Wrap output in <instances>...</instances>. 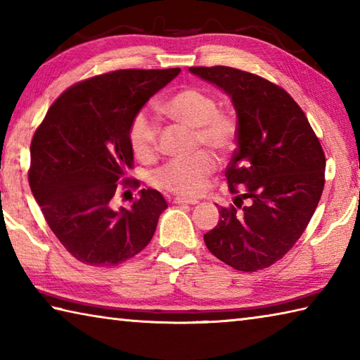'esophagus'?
Masks as SVG:
<instances>
[{
    "instance_id": "34e87169",
    "label": "esophagus",
    "mask_w": 360,
    "mask_h": 360,
    "mask_svg": "<svg viewBox=\"0 0 360 360\" xmlns=\"http://www.w3.org/2000/svg\"><path fill=\"white\" fill-rule=\"evenodd\" d=\"M174 202L176 205H198V200L187 198V197H176Z\"/></svg>"
}]
</instances>
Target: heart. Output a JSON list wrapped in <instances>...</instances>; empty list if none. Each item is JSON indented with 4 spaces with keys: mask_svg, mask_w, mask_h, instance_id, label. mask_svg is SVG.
<instances>
[{
    "mask_svg": "<svg viewBox=\"0 0 360 360\" xmlns=\"http://www.w3.org/2000/svg\"><path fill=\"white\" fill-rule=\"evenodd\" d=\"M162 110L169 117L195 129V145L206 146L219 155L234 148L238 136L236 121L219 112L217 99L200 88H186L163 102ZM159 122L146 112H139L130 121L129 143L141 160L153 159L158 153ZM217 168V160L209 151H198L191 158L173 159L155 169L153 181L163 191L198 197L206 191L209 178Z\"/></svg>",
    "mask_w": 360,
    "mask_h": 360,
    "instance_id": "heart-1",
    "label": "heart"
}]
</instances>
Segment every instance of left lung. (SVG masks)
I'll return each instance as SVG.
<instances>
[{
	"mask_svg": "<svg viewBox=\"0 0 360 360\" xmlns=\"http://www.w3.org/2000/svg\"><path fill=\"white\" fill-rule=\"evenodd\" d=\"M231 97L238 149L225 172L234 205L205 234L214 257L243 272L269 267L302 236L324 188L326 158L283 88L234 68H191Z\"/></svg>",
	"mask_w": 360,
	"mask_h": 360,
	"instance_id": "obj_1",
	"label": "left lung"
}]
</instances>
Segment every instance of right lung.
<instances>
[{
	"mask_svg": "<svg viewBox=\"0 0 360 360\" xmlns=\"http://www.w3.org/2000/svg\"><path fill=\"white\" fill-rule=\"evenodd\" d=\"M174 69H124L96 75L64 91L31 141L30 187L45 220L72 257L91 266H116L153 239L167 201L154 188L139 192L130 209H115L124 187H139L129 143L132 117Z\"/></svg>",
	"mask_w": 360,
	"mask_h": 360,
	"instance_id": "right-lung-1",
	"label": "right lung"
}]
</instances>
